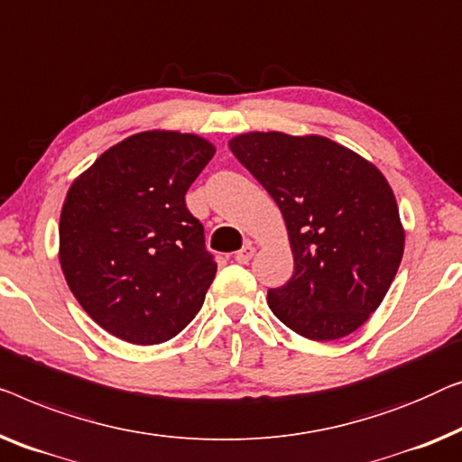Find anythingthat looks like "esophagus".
I'll list each match as a JSON object with an SVG mask.
<instances>
[{
  "label": "esophagus",
  "instance_id": "esophagus-1",
  "mask_svg": "<svg viewBox=\"0 0 462 462\" xmlns=\"http://www.w3.org/2000/svg\"><path fill=\"white\" fill-rule=\"evenodd\" d=\"M252 256H254V245L252 244H245L242 250L239 252H236V263H239V264H247L252 260Z\"/></svg>",
  "mask_w": 462,
  "mask_h": 462
}]
</instances>
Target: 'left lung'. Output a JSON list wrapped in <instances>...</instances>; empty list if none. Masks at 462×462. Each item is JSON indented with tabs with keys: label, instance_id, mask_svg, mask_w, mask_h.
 Here are the masks:
<instances>
[{
	"label": "left lung",
	"instance_id": "1",
	"mask_svg": "<svg viewBox=\"0 0 462 462\" xmlns=\"http://www.w3.org/2000/svg\"><path fill=\"white\" fill-rule=\"evenodd\" d=\"M229 148L283 215L293 275L269 290L275 317L331 342L383 302L404 252L393 191L377 166L327 137L244 133Z\"/></svg>",
	"mask_w": 462,
	"mask_h": 462
}]
</instances>
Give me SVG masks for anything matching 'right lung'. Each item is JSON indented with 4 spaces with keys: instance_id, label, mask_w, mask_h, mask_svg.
Wrapping results in <instances>:
<instances>
[{
    "instance_id": "obj_1",
    "label": "right lung",
    "mask_w": 462,
    "mask_h": 462,
    "mask_svg": "<svg viewBox=\"0 0 462 462\" xmlns=\"http://www.w3.org/2000/svg\"><path fill=\"white\" fill-rule=\"evenodd\" d=\"M215 145L177 131H145L104 152L66 193L60 264L83 310L129 344L181 333L217 275L204 226L185 193Z\"/></svg>"
}]
</instances>
